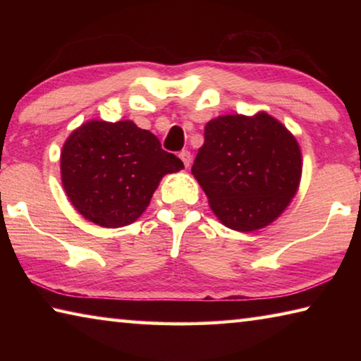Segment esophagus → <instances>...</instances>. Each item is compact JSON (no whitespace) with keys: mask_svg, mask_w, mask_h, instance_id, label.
Segmentation results:
<instances>
[{"mask_svg":"<svg viewBox=\"0 0 361 361\" xmlns=\"http://www.w3.org/2000/svg\"><path fill=\"white\" fill-rule=\"evenodd\" d=\"M180 159L183 161V164H185V167H189V164H191V152L189 151H181L180 152Z\"/></svg>","mask_w":361,"mask_h":361,"instance_id":"34e87169","label":"esophagus"}]
</instances>
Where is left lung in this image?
Wrapping results in <instances>:
<instances>
[{"instance_id": "left-lung-1", "label": "left lung", "mask_w": 361, "mask_h": 361, "mask_svg": "<svg viewBox=\"0 0 361 361\" xmlns=\"http://www.w3.org/2000/svg\"><path fill=\"white\" fill-rule=\"evenodd\" d=\"M191 172L228 228L252 232L277 219L299 188L296 138L276 118L226 114L207 122Z\"/></svg>"}]
</instances>
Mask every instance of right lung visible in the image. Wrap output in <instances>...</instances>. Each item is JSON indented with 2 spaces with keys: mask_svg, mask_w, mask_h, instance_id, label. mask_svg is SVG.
I'll list each match as a JSON object with an SVG mask.
<instances>
[{
  "mask_svg": "<svg viewBox=\"0 0 361 361\" xmlns=\"http://www.w3.org/2000/svg\"><path fill=\"white\" fill-rule=\"evenodd\" d=\"M183 162L154 133L132 121H89L71 132L60 154L62 185L73 207L103 228L135 221L164 175Z\"/></svg>",
  "mask_w": 361,
  "mask_h": 361,
  "instance_id": "right-lung-1",
  "label": "right lung"
}]
</instances>
